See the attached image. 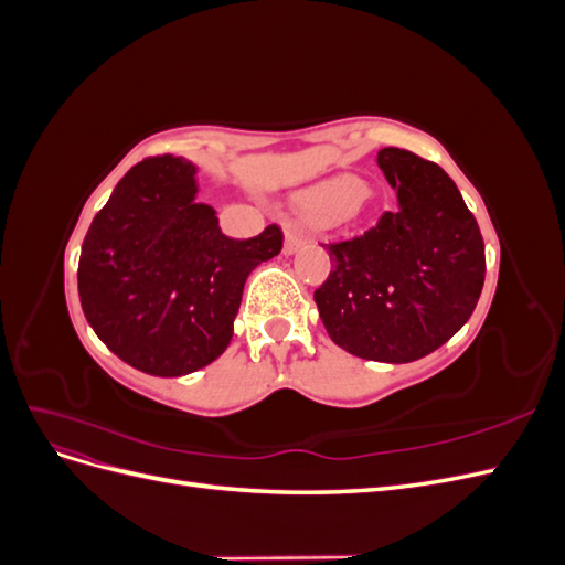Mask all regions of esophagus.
I'll use <instances>...</instances> for the list:
<instances>
[{
	"instance_id": "esophagus-1",
	"label": "esophagus",
	"mask_w": 565,
	"mask_h": 565,
	"mask_svg": "<svg viewBox=\"0 0 565 565\" xmlns=\"http://www.w3.org/2000/svg\"><path fill=\"white\" fill-rule=\"evenodd\" d=\"M306 243H309V235H306L299 226H287L285 228V254H295L299 252V247H303Z\"/></svg>"
}]
</instances>
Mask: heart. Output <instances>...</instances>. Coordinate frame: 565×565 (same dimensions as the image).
I'll return each mask as SVG.
<instances>
[{
	"mask_svg": "<svg viewBox=\"0 0 565 565\" xmlns=\"http://www.w3.org/2000/svg\"><path fill=\"white\" fill-rule=\"evenodd\" d=\"M367 193H363V181L351 174H339L320 181L303 195V204L320 216H339L347 212H358L365 204Z\"/></svg>",
	"mask_w": 565,
	"mask_h": 565,
	"instance_id": "obj_1",
	"label": "heart"
}]
</instances>
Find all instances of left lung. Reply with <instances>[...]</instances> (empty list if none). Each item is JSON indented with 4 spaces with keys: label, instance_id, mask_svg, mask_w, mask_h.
Masks as SVG:
<instances>
[{
    "label": "left lung",
    "instance_id": "left-lung-1",
    "mask_svg": "<svg viewBox=\"0 0 565 565\" xmlns=\"http://www.w3.org/2000/svg\"><path fill=\"white\" fill-rule=\"evenodd\" d=\"M377 164L398 210L361 235L322 245L332 270L313 299L337 347L365 361L413 363L471 318L486 247L455 181L436 162L382 148Z\"/></svg>",
    "mask_w": 565,
    "mask_h": 565
}]
</instances>
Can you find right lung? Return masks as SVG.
Returning a JSON list of instances; mask_svg holds the SVG:
<instances>
[{"mask_svg": "<svg viewBox=\"0 0 565 565\" xmlns=\"http://www.w3.org/2000/svg\"><path fill=\"white\" fill-rule=\"evenodd\" d=\"M198 167L158 156L115 185L82 243L77 289L96 337L156 377L191 374L224 353L249 273L278 256L273 224L249 241L198 202Z\"/></svg>", "mask_w": 565, "mask_h": 565, "instance_id": "right-lung-1", "label": "right lung"}]
</instances>
